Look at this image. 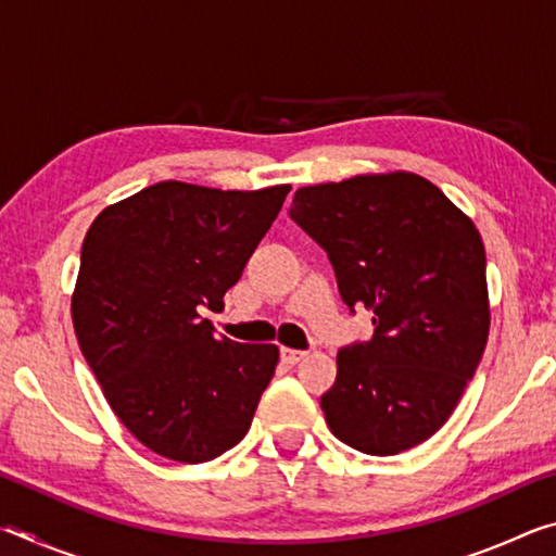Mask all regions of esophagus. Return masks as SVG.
Masks as SVG:
<instances>
[{
	"instance_id": "esophagus-1",
	"label": "esophagus",
	"mask_w": 556,
	"mask_h": 556,
	"mask_svg": "<svg viewBox=\"0 0 556 556\" xmlns=\"http://www.w3.org/2000/svg\"><path fill=\"white\" fill-rule=\"evenodd\" d=\"M306 357L304 351H294V348H281V363L285 365H296Z\"/></svg>"
}]
</instances>
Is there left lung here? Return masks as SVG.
I'll return each instance as SVG.
<instances>
[{
  "instance_id": "left-lung-1",
  "label": "left lung",
  "mask_w": 556,
  "mask_h": 556,
  "mask_svg": "<svg viewBox=\"0 0 556 556\" xmlns=\"http://www.w3.org/2000/svg\"><path fill=\"white\" fill-rule=\"evenodd\" d=\"M291 220L328 252L370 341L341 348L321 397L343 444L392 456L446 425L481 363L491 308L481 232L439 188L409 172L299 188Z\"/></svg>"
}]
</instances>
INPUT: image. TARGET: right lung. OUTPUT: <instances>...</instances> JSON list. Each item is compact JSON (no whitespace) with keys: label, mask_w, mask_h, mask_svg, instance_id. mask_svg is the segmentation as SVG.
Returning <instances> with one entry per match:
<instances>
[{"label":"right lung","mask_w":556,"mask_h":556,"mask_svg":"<svg viewBox=\"0 0 556 556\" xmlns=\"http://www.w3.org/2000/svg\"><path fill=\"white\" fill-rule=\"evenodd\" d=\"M289 191L162 181L92 220L75 336L112 412L154 454L203 464L248 434L279 348L218 338L201 308H223Z\"/></svg>","instance_id":"1"}]
</instances>
